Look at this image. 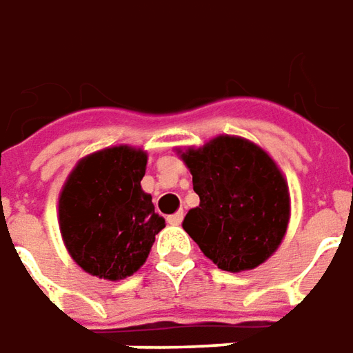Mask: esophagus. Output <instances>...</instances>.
<instances>
[{"label": "esophagus", "instance_id": "obj_1", "mask_svg": "<svg viewBox=\"0 0 353 353\" xmlns=\"http://www.w3.org/2000/svg\"><path fill=\"white\" fill-rule=\"evenodd\" d=\"M182 219H184V212L176 211L174 214H171V216H167V222L172 224V226H179V224L182 222Z\"/></svg>", "mask_w": 353, "mask_h": 353}]
</instances>
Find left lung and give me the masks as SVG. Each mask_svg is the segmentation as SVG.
<instances>
[{
    "label": "left lung",
    "mask_w": 353,
    "mask_h": 353,
    "mask_svg": "<svg viewBox=\"0 0 353 353\" xmlns=\"http://www.w3.org/2000/svg\"><path fill=\"white\" fill-rule=\"evenodd\" d=\"M176 154L199 196L182 228L205 256L234 274L268 261L291 219L289 186L268 152L241 137L219 134Z\"/></svg>",
    "instance_id": "obj_1"
}]
</instances>
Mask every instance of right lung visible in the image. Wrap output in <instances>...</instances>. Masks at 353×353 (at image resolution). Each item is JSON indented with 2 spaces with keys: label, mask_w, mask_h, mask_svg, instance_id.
Returning a JSON list of instances; mask_svg holds the SVG:
<instances>
[{
  "label": "right lung",
  "mask_w": 353,
  "mask_h": 353,
  "mask_svg": "<svg viewBox=\"0 0 353 353\" xmlns=\"http://www.w3.org/2000/svg\"><path fill=\"white\" fill-rule=\"evenodd\" d=\"M148 154L117 144L81 157L59 196L62 241L79 268L91 276L119 281L148 259L165 228L141 186Z\"/></svg>",
  "instance_id": "obj_1"
}]
</instances>
